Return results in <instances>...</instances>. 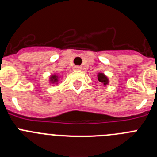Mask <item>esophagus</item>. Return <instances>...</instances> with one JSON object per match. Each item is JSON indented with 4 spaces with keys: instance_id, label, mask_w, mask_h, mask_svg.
I'll list each match as a JSON object with an SVG mask.
<instances>
[{
    "instance_id": "1",
    "label": "esophagus",
    "mask_w": 157,
    "mask_h": 157,
    "mask_svg": "<svg viewBox=\"0 0 157 157\" xmlns=\"http://www.w3.org/2000/svg\"><path fill=\"white\" fill-rule=\"evenodd\" d=\"M73 68H74L75 71H81L82 69V66H75Z\"/></svg>"
}]
</instances>
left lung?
Listing matches in <instances>:
<instances>
[{
    "label": "left lung",
    "instance_id": "1",
    "mask_svg": "<svg viewBox=\"0 0 157 157\" xmlns=\"http://www.w3.org/2000/svg\"><path fill=\"white\" fill-rule=\"evenodd\" d=\"M98 81H99L100 82L102 83V84H104L105 86L109 84V78H108V77H107L104 73H98Z\"/></svg>",
    "mask_w": 157,
    "mask_h": 157
}]
</instances>
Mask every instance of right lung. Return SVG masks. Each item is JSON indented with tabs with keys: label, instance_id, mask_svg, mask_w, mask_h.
Returning a JSON list of instances; mask_svg holds the SVG:
<instances>
[{
	"label": "right lung",
	"instance_id": "obj_1",
	"mask_svg": "<svg viewBox=\"0 0 157 157\" xmlns=\"http://www.w3.org/2000/svg\"><path fill=\"white\" fill-rule=\"evenodd\" d=\"M59 75L56 74L51 75V76L49 77V82L51 84H58V81H59Z\"/></svg>",
	"mask_w": 157,
	"mask_h": 157
}]
</instances>
